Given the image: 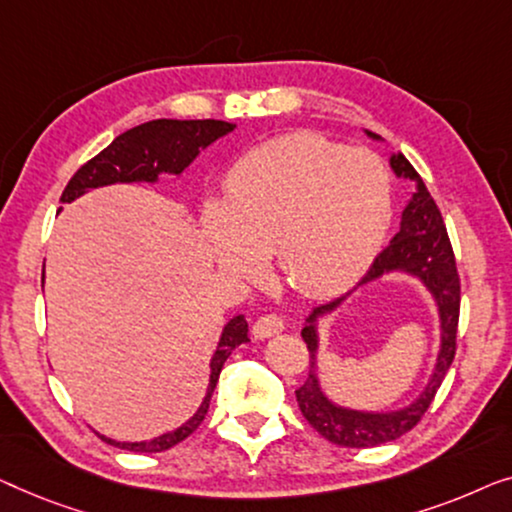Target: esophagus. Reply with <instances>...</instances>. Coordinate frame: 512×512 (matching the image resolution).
Wrapping results in <instances>:
<instances>
[{"instance_id":"1","label":"esophagus","mask_w":512,"mask_h":512,"mask_svg":"<svg viewBox=\"0 0 512 512\" xmlns=\"http://www.w3.org/2000/svg\"><path fill=\"white\" fill-rule=\"evenodd\" d=\"M283 329H285V320L280 318V315L266 313L253 325V336L262 341V338H271V336L280 334V331H283Z\"/></svg>"}]
</instances>
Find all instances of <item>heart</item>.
I'll return each instance as SVG.
<instances>
[{"label":"heart","instance_id":"b5f03b06","mask_svg":"<svg viewBox=\"0 0 512 512\" xmlns=\"http://www.w3.org/2000/svg\"><path fill=\"white\" fill-rule=\"evenodd\" d=\"M390 215V178L376 155L299 132L248 150L222 201L201 208V227L229 273L255 276L273 250L292 290L327 297L362 276Z\"/></svg>","mask_w":512,"mask_h":512}]
</instances>
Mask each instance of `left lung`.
<instances>
[{"label": "left lung", "instance_id": "8db88e82", "mask_svg": "<svg viewBox=\"0 0 512 512\" xmlns=\"http://www.w3.org/2000/svg\"><path fill=\"white\" fill-rule=\"evenodd\" d=\"M371 139H380L378 134L366 132ZM394 174L401 178H410L417 183V192L408 206L403 208L401 229L394 234L383 253L373 259L371 269L366 271L362 283H371L385 273L403 271L410 276L420 278L427 290L434 294L438 315H441V352H438L434 376L429 385L424 387L420 399H415L410 406L394 410V413H364V410H350L336 406L322 392L318 373H315V350H318V331H315V320L320 315L331 313L341 304L345 297L329 301L325 306L313 308L308 315L306 327L301 329V336L311 352V371H308L306 383L297 390V403L308 424L325 436L327 441L341 445V448H373L397 441L399 436L408 434L427 408L434 401L438 387H441L445 373H448L452 359L457 352V325H459V301H462V287H459V273L455 264V253H452L448 229H445L443 215L438 211L436 201L424 187L422 178L417 176L406 157L401 153L390 157Z\"/></svg>", "mask_w": 512, "mask_h": 512}]
</instances>
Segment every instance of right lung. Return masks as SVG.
I'll return each instance as SVG.
<instances>
[{"mask_svg": "<svg viewBox=\"0 0 512 512\" xmlns=\"http://www.w3.org/2000/svg\"><path fill=\"white\" fill-rule=\"evenodd\" d=\"M236 125L225 120H150L139 127L127 129L125 134L115 136V141L102 153L85 162L81 169L71 176V181L64 187L60 201L71 204L95 187L113 185V183H155L160 174H183L185 167L199 155V150L211 146L215 139L232 132ZM43 280V278H41ZM248 341V322L243 315H236L225 325L218 350L211 359V380H208V392L197 413L187 420L183 427H178L169 434H162L153 441L141 443H120L113 438L99 436L102 441L115 445V448L129 452H164L174 448L194 429L204 422L211 403L213 390L218 385L220 371L225 366L227 357L232 355L236 345Z\"/></svg>", "mask_w": 512, "mask_h": 512, "instance_id": "right-lung-1", "label": "right lung"}]
</instances>
